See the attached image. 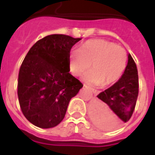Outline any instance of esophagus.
Segmentation results:
<instances>
[{"mask_svg": "<svg viewBox=\"0 0 155 155\" xmlns=\"http://www.w3.org/2000/svg\"><path fill=\"white\" fill-rule=\"evenodd\" d=\"M84 87H85V88H87L88 90H89V91H91V93H92V94H94V95H96V94H97L98 91H96V90H94V89H93V88L89 87V86H87V85H84Z\"/></svg>", "mask_w": 155, "mask_h": 155, "instance_id": "obj_1", "label": "esophagus"}]
</instances>
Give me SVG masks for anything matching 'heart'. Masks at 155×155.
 Masks as SVG:
<instances>
[{
	"mask_svg": "<svg viewBox=\"0 0 155 155\" xmlns=\"http://www.w3.org/2000/svg\"><path fill=\"white\" fill-rule=\"evenodd\" d=\"M84 75L88 84L109 85L116 82L126 68L125 50L112 41L103 39L89 40L81 45L69 58V69L75 76H81L91 67Z\"/></svg>",
	"mask_w": 155,
	"mask_h": 155,
	"instance_id": "1",
	"label": "heart"
}]
</instances>
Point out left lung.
<instances>
[{
    "label": "left lung",
    "mask_w": 155,
    "mask_h": 155,
    "mask_svg": "<svg viewBox=\"0 0 155 155\" xmlns=\"http://www.w3.org/2000/svg\"><path fill=\"white\" fill-rule=\"evenodd\" d=\"M139 76L135 62L130 54L128 64L119 81L98 94L100 101L91 105V119L98 127L112 130L129 121L136 105Z\"/></svg>",
    "instance_id": "8db88e82"
}]
</instances>
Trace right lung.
I'll return each instance as SVG.
<instances>
[{"mask_svg": "<svg viewBox=\"0 0 155 155\" xmlns=\"http://www.w3.org/2000/svg\"><path fill=\"white\" fill-rule=\"evenodd\" d=\"M81 38L50 35L39 40L25 55L18 75L17 94L22 113L42 129L56 126L64 118L72 97L83 87L70 74V51Z\"/></svg>", "mask_w": 155, "mask_h": 155, "instance_id": "add662e5", "label": "right lung"}]
</instances>
